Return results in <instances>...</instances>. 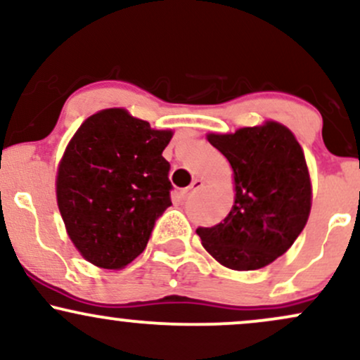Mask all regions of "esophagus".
Masks as SVG:
<instances>
[{
  "label": "esophagus",
  "mask_w": 360,
  "mask_h": 360,
  "mask_svg": "<svg viewBox=\"0 0 360 360\" xmlns=\"http://www.w3.org/2000/svg\"><path fill=\"white\" fill-rule=\"evenodd\" d=\"M201 186H203V181H201V179H194L193 183H191V186H189V188H186L184 191H183V200H189V198H191L193 194L201 188Z\"/></svg>",
  "instance_id": "esophagus-1"
}]
</instances>
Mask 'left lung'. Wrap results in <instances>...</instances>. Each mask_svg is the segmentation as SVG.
Masks as SVG:
<instances>
[{
  "mask_svg": "<svg viewBox=\"0 0 360 360\" xmlns=\"http://www.w3.org/2000/svg\"><path fill=\"white\" fill-rule=\"evenodd\" d=\"M206 139L232 166L235 201L225 220L196 233L221 266L262 269L295 243L311 212L313 188L303 148L274 120Z\"/></svg>",
  "mask_w": 360,
  "mask_h": 360,
  "instance_id": "8db88e82",
  "label": "left lung"
}]
</instances>
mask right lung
<instances>
[{"instance_id":"obj_1","label":"right lung","mask_w":360,"mask_h":360,"mask_svg":"<svg viewBox=\"0 0 360 360\" xmlns=\"http://www.w3.org/2000/svg\"><path fill=\"white\" fill-rule=\"evenodd\" d=\"M172 135L125 108H106L69 140L57 166V206L74 247L93 266L123 269L147 247L171 206L162 152Z\"/></svg>"}]
</instances>
